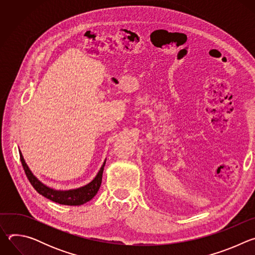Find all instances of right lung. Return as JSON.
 <instances>
[{
	"label": "right lung",
	"instance_id": "1",
	"mask_svg": "<svg viewBox=\"0 0 255 255\" xmlns=\"http://www.w3.org/2000/svg\"><path fill=\"white\" fill-rule=\"evenodd\" d=\"M20 153V159L23 165V168L25 170V173L33 186V188L37 191L40 195L45 197L46 199L55 202L60 205H66V206H81L89 201H91L98 193L101 184H102V176H103V171L104 167L106 164V159L101 166L99 172L95 176V178L90 181V183L84 187L78 188V189H72V190H67V191H61V190H54L46 185H44L42 181H40L37 177H36L29 166L27 165L22 152L19 151Z\"/></svg>",
	"mask_w": 255,
	"mask_h": 255
}]
</instances>
